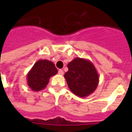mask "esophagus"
<instances>
[{"label":"esophagus","mask_w":132,"mask_h":132,"mask_svg":"<svg viewBox=\"0 0 132 132\" xmlns=\"http://www.w3.org/2000/svg\"><path fill=\"white\" fill-rule=\"evenodd\" d=\"M58 74L60 75H64V71H63V70H59V71H58Z\"/></svg>","instance_id":"34e87169"}]
</instances>
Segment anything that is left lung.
<instances>
[{
  "label": "left lung",
  "mask_w": 132,
  "mask_h": 132,
  "mask_svg": "<svg viewBox=\"0 0 132 132\" xmlns=\"http://www.w3.org/2000/svg\"><path fill=\"white\" fill-rule=\"evenodd\" d=\"M68 70L64 75L70 91L79 97H86L95 91L99 76L90 60L75 58L68 64Z\"/></svg>",
  "instance_id": "left-lung-1"
}]
</instances>
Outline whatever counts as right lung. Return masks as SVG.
Instances as JSON below:
<instances>
[{"instance_id": "right-lung-1", "label": "right lung", "mask_w": 132, "mask_h": 132, "mask_svg": "<svg viewBox=\"0 0 132 132\" xmlns=\"http://www.w3.org/2000/svg\"><path fill=\"white\" fill-rule=\"evenodd\" d=\"M57 73L55 64L47 60H40L27 75V85L33 91H40L46 87L50 78Z\"/></svg>"}]
</instances>
